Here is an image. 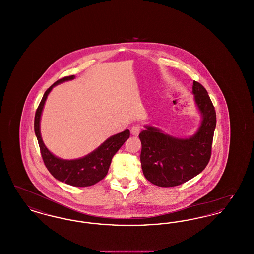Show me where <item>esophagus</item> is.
Returning a JSON list of instances; mask_svg holds the SVG:
<instances>
[{
    "label": "esophagus",
    "mask_w": 254,
    "mask_h": 254,
    "mask_svg": "<svg viewBox=\"0 0 254 254\" xmlns=\"http://www.w3.org/2000/svg\"><path fill=\"white\" fill-rule=\"evenodd\" d=\"M140 131H141V128H140V127H138V126L133 127L132 128H131V130H130V132H131L133 136H138Z\"/></svg>",
    "instance_id": "obj_1"
}]
</instances>
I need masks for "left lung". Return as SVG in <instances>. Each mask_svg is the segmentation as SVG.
<instances>
[{
  "label": "left lung",
  "instance_id": "1",
  "mask_svg": "<svg viewBox=\"0 0 254 254\" xmlns=\"http://www.w3.org/2000/svg\"><path fill=\"white\" fill-rule=\"evenodd\" d=\"M192 93L202 119L193 135L178 138L150 125L139 134L143 173L158 187L182 185L201 173L209 162L216 113L203 85L193 81Z\"/></svg>",
  "mask_w": 254,
  "mask_h": 254
}]
</instances>
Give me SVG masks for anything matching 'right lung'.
Instances as JSON below:
<instances>
[{
    "instance_id": "1",
    "label": "right lung",
    "mask_w": 254,
    "mask_h": 254,
    "mask_svg": "<svg viewBox=\"0 0 254 254\" xmlns=\"http://www.w3.org/2000/svg\"><path fill=\"white\" fill-rule=\"evenodd\" d=\"M75 79V76H67L58 80L45 92L43 99L38 107L34 120V130L41 149L44 163L54 178L73 187H89L103 180L108 174L112 157L120 149L124 143L129 138V130L110 136L95 150L84 157L64 160L52 154L43 142L40 121L47 98L52 88L61 83Z\"/></svg>"
}]
</instances>
